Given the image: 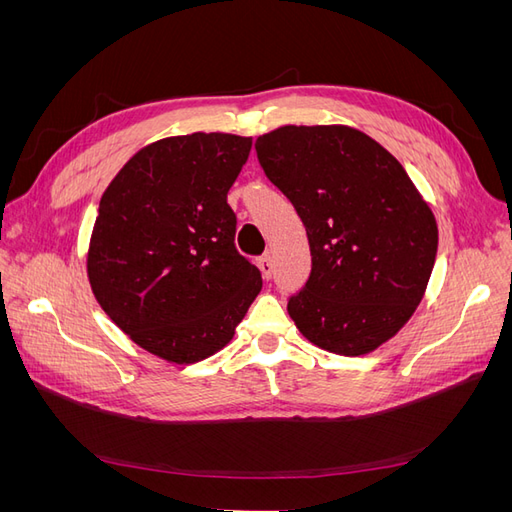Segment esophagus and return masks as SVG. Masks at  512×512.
I'll use <instances>...</instances> for the list:
<instances>
[{
    "instance_id": "obj_1",
    "label": "esophagus",
    "mask_w": 512,
    "mask_h": 512,
    "mask_svg": "<svg viewBox=\"0 0 512 512\" xmlns=\"http://www.w3.org/2000/svg\"><path fill=\"white\" fill-rule=\"evenodd\" d=\"M258 269L262 271V277H265V280H269L271 273H273V258L269 254L260 256L258 258Z\"/></svg>"
}]
</instances>
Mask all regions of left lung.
Here are the masks:
<instances>
[{"label":"left lung","instance_id":"8db88e82","mask_svg":"<svg viewBox=\"0 0 512 512\" xmlns=\"http://www.w3.org/2000/svg\"><path fill=\"white\" fill-rule=\"evenodd\" d=\"M267 179L299 213L312 250L288 314L309 342L376 350L421 303L438 226L389 151L346 126H284L256 138Z\"/></svg>","mask_w":512,"mask_h":512}]
</instances>
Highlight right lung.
Returning a JSON list of instances; mask_svg holds the SVG:
<instances>
[{"mask_svg": "<svg viewBox=\"0 0 512 512\" xmlns=\"http://www.w3.org/2000/svg\"><path fill=\"white\" fill-rule=\"evenodd\" d=\"M252 138L196 132L141 149L102 194L87 273L104 312L173 363L224 348L262 288L226 203Z\"/></svg>", "mask_w": 512, "mask_h": 512, "instance_id": "obj_1", "label": "right lung"}]
</instances>
